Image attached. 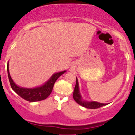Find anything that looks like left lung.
<instances>
[{"label":"left lung","instance_id":"obj_1","mask_svg":"<svg viewBox=\"0 0 135 135\" xmlns=\"http://www.w3.org/2000/svg\"><path fill=\"white\" fill-rule=\"evenodd\" d=\"M73 97H74V100L76 101L77 103L79 105H81L83 107H85L88 109H97L99 107L105 106L107 104L105 103H101L96 102V101H85L82 99L81 95L80 93H79V83H78V80L76 78V83H75V88H74V94H73Z\"/></svg>","mask_w":135,"mask_h":135}]
</instances>
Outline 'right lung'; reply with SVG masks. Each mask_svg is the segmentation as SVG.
Returning <instances> with one entry per match:
<instances>
[{
    "label": "right lung",
    "mask_w": 135,
    "mask_h": 135,
    "mask_svg": "<svg viewBox=\"0 0 135 135\" xmlns=\"http://www.w3.org/2000/svg\"><path fill=\"white\" fill-rule=\"evenodd\" d=\"M7 71L9 81L11 83L12 89L22 98L28 101H30V102L42 101V100L47 98L52 93L54 85L56 81L58 79L59 77L61 76L62 74L65 72V71H63L53 74L52 76L50 78L49 80L46 81L44 84L42 85L40 87L35 88H20L17 85H16V83L13 81L12 79L11 78L10 73H9L8 62L7 64Z\"/></svg>",
    "instance_id": "right-lung-1"
}]
</instances>
